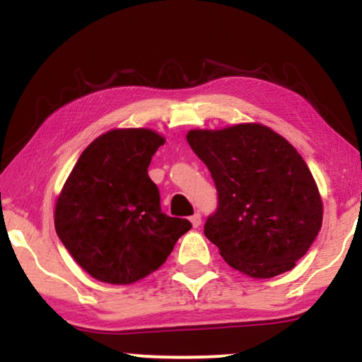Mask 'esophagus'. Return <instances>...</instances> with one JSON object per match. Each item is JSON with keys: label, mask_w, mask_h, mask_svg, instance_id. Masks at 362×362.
Here are the masks:
<instances>
[{"label": "esophagus", "mask_w": 362, "mask_h": 362, "mask_svg": "<svg viewBox=\"0 0 362 362\" xmlns=\"http://www.w3.org/2000/svg\"><path fill=\"white\" fill-rule=\"evenodd\" d=\"M201 222H202V219H201L199 212H196L194 216H191V224H192V227H199Z\"/></svg>", "instance_id": "obj_1"}]
</instances>
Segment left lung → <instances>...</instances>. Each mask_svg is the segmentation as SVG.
Instances as JSON below:
<instances>
[{
  "instance_id": "1",
  "label": "left lung",
  "mask_w": 362,
  "mask_h": 362,
  "mask_svg": "<svg viewBox=\"0 0 362 362\" xmlns=\"http://www.w3.org/2000/svg\"><path fill=\"white\" fill-rule=\"evenodd\" d=\"M186 138L214 180L217 209L204 234L227 264L254 279L293 269L323 222L318 187L300 153L259 123L191 130Z\"/></svg>"
}]
</instances>
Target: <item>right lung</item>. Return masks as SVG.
<instances>
[{"label": "right lung", "instance_id": "add662e5", "mask_svg": "<svg viewBox=\"0 0 362 362\" xmlns=\"http://www.w3.org/2000/svg\"><path fill=\"white\" fill-rule=\"evenodd\" d=\"M165 138L148 128L110 130L82 151L56 202L64 247L93 279L128 285L165 264L191 222L161 212L148 166Z\"/></svg>", "mask_w": 362, "mask_h": 362}]
</instances>
